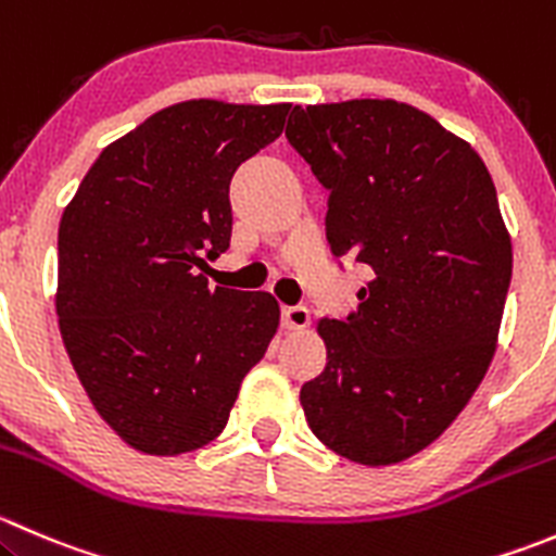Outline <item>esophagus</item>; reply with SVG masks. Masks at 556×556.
I'll use <instances>...</instances> for the list:
<instances>
[{
  "instance_id": "obj_1",
  "label": "esophagus",
  "mask_w": 556,
  "mask_h": 556,
  "mask_svg": "<svg viewBox=\"0 0 556 556\" xmlns=\"http://www.w3.org/2000/svg\"><path fill=\"white\" fill-rule=\"evenodd\" d=\"M282 326L290 328V331H299V328L309 326V309L301 304L282 306Z\"/></svg>"
}]
</instances>
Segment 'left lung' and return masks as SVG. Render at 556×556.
<instances>
[{"instance_id": "obj_1", "label": "left lung", "mask_w": 556, "mask_h": 556, "mask_svg": "<svg viewBox=\"0 0 556 556\" xmlns=\"http://www.w3.org/2000/svg\"><path fill=\"white\" fill-rule=\"evenodd\" d=\"M290 147L328 190L337 257L375 271L358 309L323 317L326 369L301 388L315 438L369 467L427 448L481 386L514 268L476 149L396 100L295 105Z\"/></svg>"}]
</instances>
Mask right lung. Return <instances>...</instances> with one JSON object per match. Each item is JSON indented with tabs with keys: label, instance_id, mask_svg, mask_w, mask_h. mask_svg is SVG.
<instances>
[{
	"label": "right lung",
	"instance_id": "add662e5",
	"mask_svg": "<svg viewBox=\"0 0 556 556\" xmlns=\"http://www.w3.org/2000/svg\"><path fill=\"white\" fill-rule=\"evenodd\" d=\"M288 111H157L102 149L64 208L59 331L102 421L141 454L212 443L277 333L271 293L212 290L198 271L230 247L236 168L277 141Z\"/></svg>",
	"mask_w": 556,
	"mask_h": 556
}]
</instances>
